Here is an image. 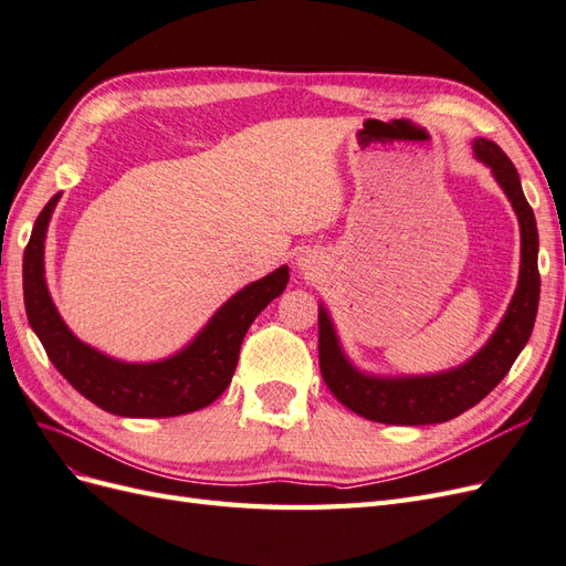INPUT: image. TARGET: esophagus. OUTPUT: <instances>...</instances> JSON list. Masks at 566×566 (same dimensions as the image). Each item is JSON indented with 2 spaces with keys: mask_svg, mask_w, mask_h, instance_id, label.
<instances>
[{
  "mask_svg": "<svg viewBox=\"0 0 566 566\" xmlns=\"http://www.w3.org/2000/svg\"><path fill=\"white\" fill-rule=\"evenodd\" d=\"M297 266H300V269H306V266H310V262H306L304 256H300V260H297Z\"/></svg>",
  "mask_w": 566,
  "mask_h": 566,
  "instance_id": "1",
  "label": "esophagus"
}]
</instances>
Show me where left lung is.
Returning <instances> with one entry per match:
<instances>
[{"label": "left lung", "instance_id": "obj_1", "mask_svg": "<svg viewBox=\"0 0 566 566\" xmlns=\"http://www.w3.org/2000/svg\"><path fill=\"white\" fill-rule=\"evenodd\" d=\"M474 158L484 163L507 196L520 221L522 260L520 281L505 316L486 345L465 364L430 375H370L358 370L339 345L333 318L318 304V364L321 375L339 403L373 422L385 424H437L447 422L482 401L499 385L524 349L536 323L538 276V229L531 205L524 198L515 165L489 139H474Z\"/></svg>", "mask_w": 566, "mask_h": 566}]
</instances>
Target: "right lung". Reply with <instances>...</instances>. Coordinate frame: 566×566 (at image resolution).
<instances>
[{"label": "right lung", "mask_w": 566, "mask_h": 566, "mask_svg": "<svg viewBox=\"0 0 566 566\" xmlns=\"http://www.w3.org/2000/svg\"><path fill=\"white\" fill-rule=\"evenodd\" d=\"M59 198L61 193L44 205L23 256L25 314L49 361L84 399L123 418H175L219 399L233 378L252 321L283 295L290 279L287 266L238 290L177 354L148 364L119 361L75 337L49 295L44 241Z\"/></svg>", "instance_id": "1"}]
</instances>
